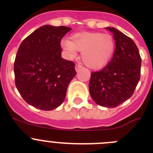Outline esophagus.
I'll return each instance as SVG.
<instances>
[{"label": "esophagus", "instance_id": "obj_1", "mask_svg": "<svg viewBox=\"0 0 153 153\" xmlns=\"http://www.w3.org/2000/svg\"><path fill=\"white\" fill-rule=\"evenodd\" d=\"M82 66H81V65H79V64H76V67H75V70H76V72H78V71H79V70H80V69L82 68Z\"/></svg>", "mask_w": 153, "mask_h": 153}]
</instances>
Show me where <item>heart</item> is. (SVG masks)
<instances>
[{
  "label": "heart",
  "instance_id": "heart-1",
  "mask_svg": "<svg viewBox=\"0 0 153 153\" xmlns=\"http://www.w3.org/2000/svg\"><path fill=\"white\" fill-rule=\"evenodd\" d=\"M61 47L69 57L82 51L81 59L91 69L105 67L111 60L116 49L115 39L111 34L100 32H79L74 33L70 40L64 39Z\"/></svg>",
  "mask_w": 153,
  "mask_h": 153
}]
</instances>
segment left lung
I'll use <instances>...</instances> for the list:
<instances>
[{
    "mask_svg": "<svg viewBox=\"0 0 153 153\" xmlns=\"http://www.w3.org/2000/svg\"><path fill=\"white\" fill-rule=\"evenodd\" d=\"M106 29L113 34L116 49L106 67L91 73L89 88L96 103L114 108L134 93L140 79L142 60L137 46L130 37L116 28Z\"/></svg>",
    "mask_w": 153,
    "mask_h": 153,
    "instance_id": "obj_1",
    "label": "left lung"
}]
</instances>
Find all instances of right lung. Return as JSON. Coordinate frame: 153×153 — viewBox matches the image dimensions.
<instances>
[{"label": "right lung", "mask_w": 153, "mask_h": 153, "mask_svg": "<svg viewBox=\"0 0 153 153\" xmlns=\"http://www.w3.org/2000/svg\"><path fill=\"white\" fill-rule=\"evenodd\" d=\"M71 28L44 25L21 44L14 61L15 85L24 100L42 110L63 103L75 63L61 57L60 41Z\"/></svg>", "instance_id": "1"}]
</instances>
